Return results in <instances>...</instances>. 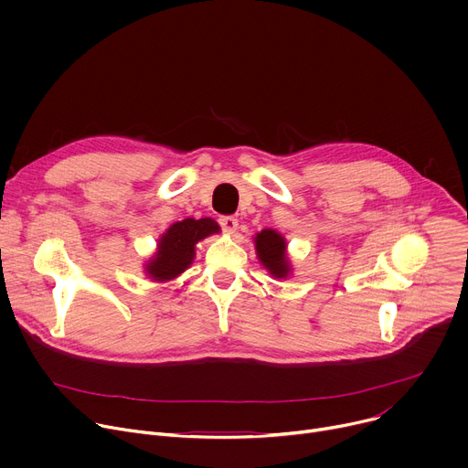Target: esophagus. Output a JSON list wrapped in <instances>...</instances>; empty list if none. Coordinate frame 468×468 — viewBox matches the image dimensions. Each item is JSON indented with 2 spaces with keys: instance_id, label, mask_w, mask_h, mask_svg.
I'll use <instances>...</instances> for the list:
<instances>
[{
  "instance_id": "1",
  "label": "esophagus",
  "mask_w": 468,
  "mask_h": 468,
  "mask_svg": "<svg viewBox=\"0 0 468 468\" xmlns=\"http://www.w3.org/2000/svg\"><path fill=\"white\" fill-rule=\"evenodd\" d=\"M218 222H220V226L226 233H235L237 228H239V220L233 218V217H222Z\"/></svg>"
}]
</instances>
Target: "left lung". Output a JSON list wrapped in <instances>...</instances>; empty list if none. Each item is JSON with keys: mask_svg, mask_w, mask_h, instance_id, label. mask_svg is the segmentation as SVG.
I'll return each mask as SVG.
<instances>
[{"mask_svg": "<svg viewBox=\"0 0 468 468\" xmlns=\"http://www.w3.org/2000/svg\"><path fill=\"white\" fill-rule=\"evenodd\" d=\"M255 250L262 266L274 278L285 280L291 272V262L287 259L285 237L274 229H262L255 235Z\"/></svg>", "mask_w": 468, "mask_h": 468, "instance_id": "1", "label": "left lung"}]
</instances>
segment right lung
<instances>
[{"label":"right lung","mask_w":468,"mask_h":468,"mask_svg":"<svg viewBox=\"0 0 468 468\" xmlns=\"http://www.w3.org/2000/svg\"><path fill=\"white\" fill-rule=\"evenodd\" d=\"M218 231L220 226L213 218H185L172 224L166 233L161 235L155 255L146 262V274L154 282L177 278L194 261L196 244Z\"/></svg>","instance_id":"1"}]
</instances>
